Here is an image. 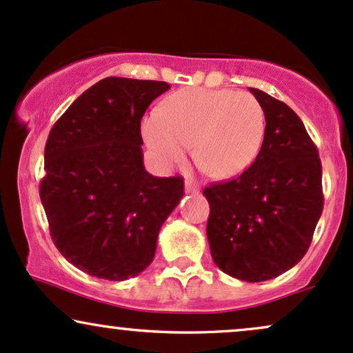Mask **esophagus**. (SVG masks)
I'll return each mask as SVG.
<instances>
[{
	"instance_id": "1",
	"label": "esophagus",
	"mask_w": 353,
	"mask_h": 353,
	"mask_svg": "<svg viewBox=\"0 0 353 353\" xmlns=\"http://www.w3.org/2000/svg\"><path fill=\"white\" fill-rule=\"evenodd\" d=\"M185 192L187 193H198V187L193 181H185Z\"/></svg>"
}]
</instances>
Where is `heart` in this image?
<instances>
[{"label":"heart","instance_id":"b5f03b06","mask_svg":"<svg viewBox=\"0 0 353 353\" xmlns=\"http://www.w3.org/2000/svg\"><path fill=\"white\" fill-rule=\"evenodd\" d=\"M262 103L247 91L185 88L148 113L141 133L155 160L165 168L193 158L216 180L239 176L259 157L265 138Z\"/></svg>","mask_w":353,"mask_h":353}]
</instances>
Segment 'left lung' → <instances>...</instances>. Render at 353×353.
<instances>
[{
	"label": "left lung",
	"instance_id": "left-lung-1",
	"mask_svg": "<svg viewBox=\"0 0 353 353\" xmlns=\"http://www.w3.org/2000/svg\"><path fill=\"white\" fill-rule=\"evenodd\" d=\"M265 138L240 176L203 190L207 236L216 267L243 282H265L290 270L312 243L323 210L319 150L296 113L262 90Z\"/></svg>",
	"mask_w": 353,
	"mask_h": 353
}]
</instances>
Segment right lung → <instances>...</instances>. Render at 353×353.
I'll return each mask as SVG.
<instances>
[{
    "mask_svg": "<svg viewBox=\"0 0 353 353\" xmlns=\"http://www.w3.org/2000/svg\"><path fill=\"white\" fill-rule=\"evenodd\" d=\"M165 81L110 77L53 125L39 196L57 248L91 276L121 282L152 263L161 225L183 196V178L150 175L141 118Z\"/></svg>",
    "mask_w": 353,
    "mask_h": 353,
    "instance_id": "1",
    "label": "right lung"
}]
</instances>
